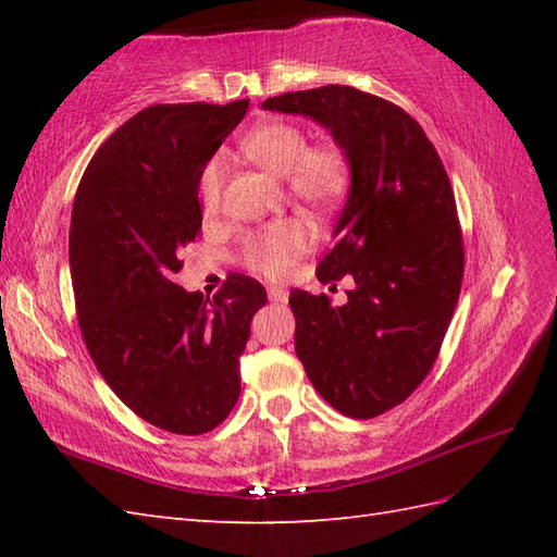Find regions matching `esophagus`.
Listing matches in <instances>:
<instances>
[{
	"label": "esophagus",
	"mask_w": 557,
	"mask_h": 557,
	"mask_svg": "<svg viewBox=\"0 0 557 557\" xmlns=\"http://www.w3.org/2000/svg\"><path fill=\"white\" fill-rule=\"evenodd\" d=\"M268 299L272 304H287L289 294L285 289H280V287H268Z\"/></svg>",
	"instance_id": "1"
}]
</instances>
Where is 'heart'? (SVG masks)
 <instances>
[{
	"mask_svg": "<svg viewBox=\"0 0 557 557\" xmlns=\"http://www.w3.org/2000/svg\"><path fill=\"white\" fill-rule=\"evenodd\" d=\"M242 150L260 168L285 176L287 191L311 208H333L345 198L351 172L345 152L335 146H311L299 126L287 122H265L248 132ZM224 172L222 158L210 160L200 176V198L206 210H218ZM309 246V234L297 220H275L251 234L244 244V263L263 277H282L294 260Z\"/></svg>",
	"mask_w": 557,
	"mask_h": 557,
	"instance_id": "obj_1",
	"label": "heart"
}]
</instances>
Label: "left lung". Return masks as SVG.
<instances>
[{
    "label": "left lung",
    "mask_w": 557,
    "mask_h": 557,
    "mask_svg": "<svg viewBox=\"0 0 557 557\" xmlns=\"http://www.w3.org/2000/svg\"><path fill=\"white\" fill-rule=\"evenodd\" d=\"M263 110L325 126L351 184L323 285L349 277L347 304L294 289V347L321 397L351 419L401 405L437 359L455 313L465 246L441 158L411 116L371 92L323 86L268 98Z\"/></svg>",
    "instance_id": "8db88e82"
}]
</instances>
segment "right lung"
Listing matches in <instances>:
<instances>
[{"label":"right lung","mask_w":557,"mask_h":557,"mask_svg":"<svg viewBox=\"0 0 557 557\" xmlns=\"http://www.w3.org/2000/svg\"><path fill=\"white\" fill-rule=\"evenodd\" d=\"M248 100L140 110L104 140L78 184L69 232L76 315L104 383L140 419L208 433L239 399V357L268 294L230 272L215 297L174 282L200 215L208 160Z\"/></svg>","instance_id":"add662e5"}]
</instances>
